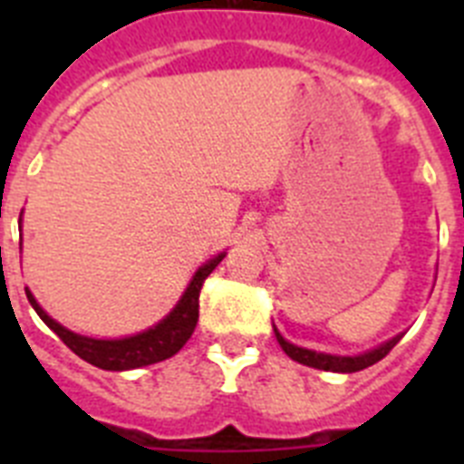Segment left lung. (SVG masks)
Returning <instances> with one entry per match:
<instances>
[{"mask_svg": "<svg viewBox=\"0 0 464 464\" xmlns=\"http://www.w3.org/2000/svg\"><path fill=\"white\" fill-rule=\"evenodd\" d=\"M274 334H276V342L281 343V348L285 351V355H288V358H293L295 362L306 364V367H314V370L339 372V374H351V372L367 370V367H372V364L379 362V360H383L385 355L391 353L392 348H395V343L401 339V334H397V337L388 339V342L381 343V346L372 348V351H367V353H360V355H330V353H315V351H309V348L295 346V343L285 342L276 327H274Z\"/></svg>", "mask_w": 464, "mask_h": 464, "instance_id": "8db88e82", "label": "left lung"}]
</instances>
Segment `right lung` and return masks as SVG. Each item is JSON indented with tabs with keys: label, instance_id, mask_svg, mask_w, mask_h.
<instances>
[{
	"label": "right lung",
	"instance_id": "right-lung-1",
	"mask_svg": "<svg viewBox=\"0 0 464 464\" xmlns=\"http://www.w3.org/2000/svg\"><path fill=\"white\" fill-rule=\"evenodd\" d=\"M223 257L225 253H218L213 260H208L207 265L197 269L192 281L188 283L183 297L179 299V304L158 325L125 339H92L83 337V334H76V332L67 330V327H63L57 321H53L51 315L41 309L39 302H36L30 290H24V293H27V299H30V304L34 306L41 321L46 323L57 337L63 339L73 353L83 358L85 362L94 364V367H100V370L106 372L137 370V367H146V364H155L160 360L171 358V355H176L186 346V342L192 337V332H195L197 318H199V290H202L207 276L218 267V262Z\"/></svg>",
	"mask_w": 464,
	"mask_h": 464
}]
</instances>
